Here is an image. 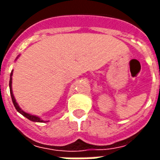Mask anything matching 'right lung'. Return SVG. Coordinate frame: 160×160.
I'll return each mask as SVG.
<instances>
[{
	"mask_svg": "<svg viewBox=\"0 0 160 160\" xmlns=\"http://www.w3.org/2000/svg\"><path fill=\"white\" fill-rule=\"evenodd\" d=\"M19 57H20V55H18V56L16 58V59H15V61H17V59ZM12 74H13V70H12V72H11V74H10L9 88H10V93H11V97H12V102H13L14 107H15V108L17 109L18 112L21 113L23 116H24L28 119H29V120L33 121V122H48V120L45 121V120H43V119H41V117L37 116V115H34V114H30V113H26V112H24V111H23V110L19 107V105H18V103L17 101H16V99H15V97H14V95H13V92H12Z\"/></svg>",
	"mask_w": 160,
	"mask_h": 160,
	"instance_id": "obj_1",
	"label": "right lung"
}]
</instances>
